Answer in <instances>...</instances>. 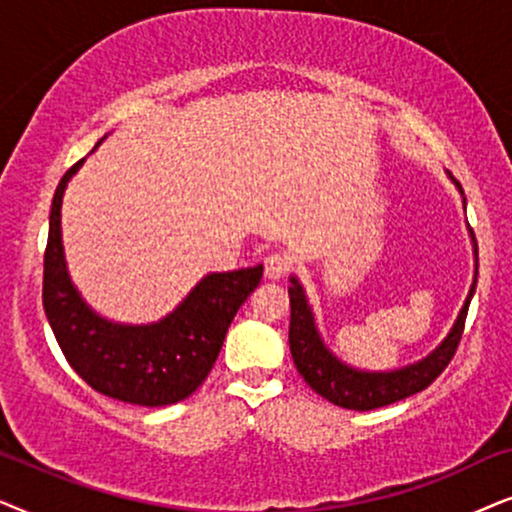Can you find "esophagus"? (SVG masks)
Instances as JSON below:
<instances>
[{
    "mask_svg": "<svg viewBox=\"0 0 512 512\" xmlns=\"http://www.w3.org/2000/svg\"><path fill=\"white\" fill-rule=\"evenodd\" d=\"M292 267V260L288 252H271V255L264 260V276L269 281H281V278L288 274Z\"/></svg>",
    "mask_w": 512,
    "mask_h": 512,
    "instance_id": "34e87169",
    "label": "esophagus"
}]
</instances>
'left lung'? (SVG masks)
<instances>
[{
  "label": "left lung",
  "mask_w": 512,
  "mask_h": 512,
  "mask_svg": "<svg viewBox=\"0 0 512 512\" xmlns=\"http://www.w3.org/2000/svg\"><path fill=\"white\" fill-rule=\"evenodd\" d=\"M456 187L461 189L459 182H456ZM463 203H466V199H463ZM473 248L475 257H478L475 236ZM290 283V353L292 360H295L297 372L302 374L313 391L323 395L325 400H330L332 405L346 407V410L367 412L377 410V407L393 405L403 398H410V395L424 391V388L431 386L440 377L442 370L449 365V360L454 358L456 346L461 342L470 299H473L475 285H478V264H475L473 285H470L466 302L461 306L459 318H456L449 335L442 339V344L433 353H428L424 360H419V363L393 372L353 370V367L342 363L337 356H332L330 349H327L318 335L316 320H313L311 306L306 302L302 283L295 276L290 278Z\"/></svg>",
  "instance_id": "8db88e82"
}]
</instances>
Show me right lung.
<instances>
[{
  "label": "right lung",
  "mask_w": 512,
  "mask_h": 512,
  "mask_svg": "<svg viewBox=\"0 0 512 512\" xmlns=\"http://www.w3.org/2000/svg\"><path fill=\"white\" fill-rule=\"evenodd\" d=\"M81 163L84 159L63 175L51 203L42 299L53 335L67 363L93 391L142 407L180 403L213 370L231 320L262 281V264L208 274L159 323L121 325L98 316L70 281L60 238L63 194Z\"/></svg>",
  "instance_id": "1"
}]
</instances>
